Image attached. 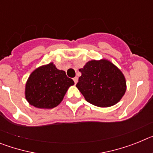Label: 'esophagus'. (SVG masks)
Returning <instances> with one entry per match:
<instances>
[{
    "label": "esophagus",
    "mask_w": 153,
    "mask_h": 153,
    "mask_svg": "<svg viewBox=\"0 0 153 153\" xmlns=\"http://www.w3.org/2000/svg\"><path fill=\"white\" fill-rule=\"evenodd\" d=\"M74 83H75V84H76V83H77V81H78L77 76H76V77L74 78Z\"/></svg>",
    "instance_id": "esophagus-1"
}]
</instances>
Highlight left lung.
Wrapping results in <instances>:
<instances>
[{
    "label": "left lung",
    "instance_id": "obj_1",
    "mask_svg": "<svg viewBox=\"0 0 153 153\" xmlns=\"http://www.w3.org/2000/svg\"><path fill=\"white\" fill-rule=\"evenodd\" d=\"M79 70L82 75L76 86L85 100L94 106H111L125 94V77L111 62L91 60Z\"/></svg>",
    "mask_w": 153,
    "mask_h": 153
}]
</instances>
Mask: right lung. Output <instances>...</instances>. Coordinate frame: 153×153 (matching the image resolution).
Segmentation results:
<instances>
[{
  "label": "right lung",
  "instance_id": "right-lung-1",
  "mask_svg": "<svg viewBox=\"0 0 153 153\" xmlns=\"http://www.w3.org/2000/svg\"><path fill=\"white\" fill-rule=\"evenodd\" d=\"M74 84L65 71L58 70L51 63L30 74L26 84V99L35 107L52 109L60 103L67 90Z\"/></svg>",
  "mask_w": 153,
  "mask_h": 153
}]
</instances>
